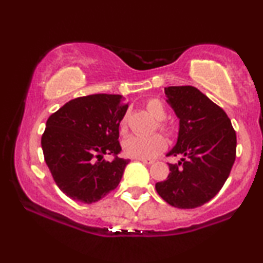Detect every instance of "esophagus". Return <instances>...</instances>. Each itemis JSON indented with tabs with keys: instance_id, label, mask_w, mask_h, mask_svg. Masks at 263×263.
<instances>
[{
	"instance_id": "esophagus-1",
	"label": "esophagus",
	"mask_w": 263,
	"mask_h": 263,
	"mask_svg": "<svg viewBox=\"0 0 263 263\" xmlns=\"http://www.w3.org/2000/svg\"><path fill=\"white\" fill-rule=\"evenodd\" d=\"M138 161L144 163V164H152V163L155 162V161H152V159H138Z\"/></svg>"
}]
</instances>
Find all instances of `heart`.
Here are the masks:
<instances>
[{
	"mask_svg": "<svg viewBox=\"0 0 263 263\" xmlns=\"http://www.w3.org/2000/svg\"><path fill=\"white\" fill-rule=\"evenodd\" d=\"M146 108L157 121H163L166 117V110L163 102L158 99H151L146 104ZM125 117L122 121V130H125ZM163 130L169 132V127L161 123ZM166 147V140L161 134L151 136L132 135L128 136L123 141V152L125 156L136 159H151L158 156Z\"/></svg>",
	"mask_w": 263,
	"mask_h": 263,
	"instance_id": "b5f03b06",
	"label": "heart"
}]
</instances>
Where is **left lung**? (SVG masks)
Returning a JSON list of instances; mask_svg holds the SVG:
<instances>
[{
    "instance_id": "obj_1",
    "label": "left lung",
    "mask_w": 263,
    "mask_h": 263,
    "mask_svg": "<svg viewBox=\"0 0 263 263\" xmlns=\"http://www.w3.org/2000/svg\"><path fill=\"white\" fill-rule=\"evenodd\" d=\"M166 102L179 118V134L166 156H181L169 164L168 179L156 191L170 205L193 209L222 189L236 161L237 136L222 108L192 86L164 88Z\"/></svg>"
}]
</instances>
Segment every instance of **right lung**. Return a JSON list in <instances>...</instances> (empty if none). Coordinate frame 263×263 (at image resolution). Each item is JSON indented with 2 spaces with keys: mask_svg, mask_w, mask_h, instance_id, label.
Here are the masks:
<instances>
[{
  "mask_svg": "<svg viewBox=\"0 0 263 263\" xmlns=\"http://www.w3.org/2000/svg\"><path fill=\"white\" fill-rule=\"evenodd\" d=\"M128 104L117 94L81 97L50 116L42 135L44 161L58 187L78 202L90 204L118 186L129 159L121 152L119 123Z\"/></svg>",
  "mask_w": 263,
  "mask_h": 263,
  "instance_id": "right-lung-1",
  "label": "right lung"
}]
</instances>
